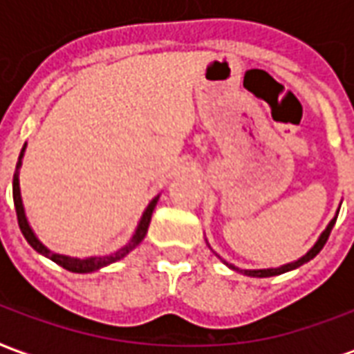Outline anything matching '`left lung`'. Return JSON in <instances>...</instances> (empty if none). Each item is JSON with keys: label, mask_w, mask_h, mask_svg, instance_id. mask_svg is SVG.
<instances>
[{"label": "left lung", "mask_w": 354, "mask_h": 354, "mask_svg": "<svg viewBox=\"0 0 354 354\" xmlns=\"http://www.w3.org/2000/svg\"><path fill=\"white\" fill-rule=\"evenodd\" d=\"M339 207H342V205H339ZM337 214H339V208L335 210V216L332 218V220H330V223L326 225V230L320 233V237L317 239V243H315V245H313L311 248H309V250H307V252L301 256V258H297V260L290 261V263H284V266H281V267H267V269H239V267H235L233 263H227L225 260H222V261L225 263V266L230 267V269L246 274V277H258V279H263V277H274V274L288 273V271H292V269H297L299 266H304V263H307L309 260H313V258H315V256H317V254L322 250V246L326 245L328 237H330V231H332L335 220H337ZM207 245H208V243H207ZM208 246H210V245H208ZM216 256H218V254H216Z\"/></svg>", "instance_id": "left-lung-1"}]
</instances>
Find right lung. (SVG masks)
I'll use <instances>...</instances> for the list:
<instances>
[{
	"label": "right lung",
	"instance_id": "add662e5",
	"mask_svg": "<svg viewBox=\"0 0 354 354\" xmlns=\"http://www.w3.org/2000/svg\"><path fill=\"white\" fill-rule=\"evenodd\" d=\"M24 151H26V144L22 146L19 155V161H17V169H15V176H12V201H15V210H17V218H19V225L20 231H22V235L28 241V245L34 248L35 252H39L45 258H49L55 263H58L60 267H64L68 271H72V273H93V271H98L102 267L109 266V263H115V261L123 260L124 256L129 252H132L136 246L144 241L147 233V227H149V222H151V214H153V208L157 205V201H159V195L151 199V203L147 205L146 210H144V214L140 218L138 225H136V230H134V235L131 237V241L127 243L124 246H121L119 250L115 252L108 254V256H88V258H73V256H66V254H58L49 250L47 246L43 245L41 241L37 239V235L32 230V225L28 222L26 218V210H24V203H22V195H20V167H22V157H24Z\"/></svg>",
	"mask_w": 354,
	"mask_h": 354
}]
</instances>
